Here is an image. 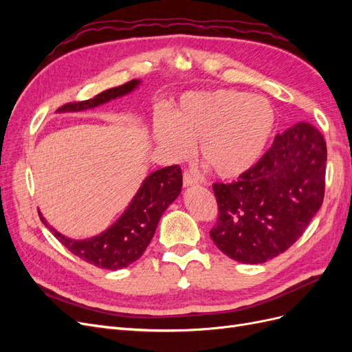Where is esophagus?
Listing matches in <instances>:
<instances>
[{
  "instance_id": "obj_1",
  "label": "esophagus",
  "mask_w": 352,
  "mask_h": 352,
  "mask_svg": "<svg viewBox=\"0 0 352 352\" xmlns=\"http://www.w3.org/2000/svg\"><path fill=\"white\" fill-rule=\"evenodd\" d=\"M198 184V180L194 175H190L189 172H185L184 173V186L188 188V186H194Z\"/></svg>"
}]
</instances>
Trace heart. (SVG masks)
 Instances as JSON below:
<instances>
[{
  "instance_id": "obj_1",
  "label": "heart",
  "mask_w": 352,
  "mask_h": 352,
  "mask_svg": "<svg viewBox=\"0 0 352 352\" xmlns=\"http://www.w3.org/2000/svg\"><path fill=\"white\" fill-rule=\"evenodd\" d=\"M276 113L263 97L236 89L189 92L172 116L154 120L157 144L173 158H185L199 142L201 162L220 179L247 173L264 154L274 132Z\"/></svg>"
}]
</instances>
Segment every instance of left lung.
<instances>
[{
  "instance_id": "1",
  "label": "left lung",
  "mask_w": 352,
  "mask_h": 352,
  "mask_svg": "<svg viewBox=\"0 0 352 352\" xmlns=\"http://www.w3.org/2000/svg\"><path fill=\"white\" fill-rule=\"evenodd\" d=\"M323 135L300 122L276 135L270 150L233 184H214L216 247L239 263H265L300 238L323 204Z\"/></svg>"
}]
</instances>
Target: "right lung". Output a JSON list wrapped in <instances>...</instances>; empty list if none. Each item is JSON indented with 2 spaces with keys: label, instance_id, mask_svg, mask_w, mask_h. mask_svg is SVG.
<instances>
[{
  "label": "right lung",
  "instance_id": "1",
  "mask_svg": "<svg viewBox=\"0 0 352 352\" xmlns=\"http://www.w3.org/2000/svg\"><path fill=\"white\" fill-rule=\"evenodd\" d=\"M141 80L133 79L117 88L98 94L87 101L69 102L58 113L83 111L98 107L111 100L124 97L140 87ZM182 190V170L179 166H168L155 170L144 179L131 204L113 225L100 235L88 239H70L48 225L45 217L38 211L41 221L54 233L65 247L89 264L107 270H119L136 261L151 242L157 225L167 207Z\"/></svg>",
  "mask_w": 352,
  "mask_h": 352
}]
</instances>
